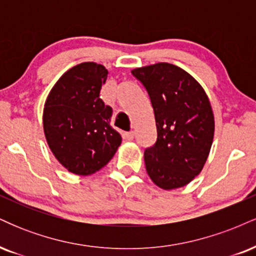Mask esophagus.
<instances>
[{
    "label": "esophagus",
    "mask_w": 256,
    "mask_h": 256,
    "mask_svg": "<svg viewBox=\"0 0 256 256\" xmlns=\"http://www.w3.org/2000/svg\"><path fill=\"white\" fill-rule=\"evenodd\" d=\"M134 134L132 131L125 132V134H124V138L126 140H134Z\"/></svg>",
    "instance_id": "esophagus-1"
}]
</instances>
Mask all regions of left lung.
<instances>
[{
  "instance_id": "1",
  "label": "left lung",
  "mask_w": 256,
  "mask_h": 256,
  "mask_svg": "<svg viewBox=\"0 0 256 256\" xmlns=\"http://www.w3.org/2000/svg\"><path fill=\"white\" fill-rule=\"evenodd\" d=\"M131 73L146 88L156 122V142L144 150L146 172L161 189L184 186L202 171L213 143L208 96L176 64L158 62Z\"/></svg>"
}]
</instances>
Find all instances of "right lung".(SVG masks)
I'll return each instance as SVG.
<instances>
[{
    "instance_id": "obj_1",
    "label": "right lung",
    "mask_w": 256,
    "mask_h": 256,
    "mask_svg": "<svg viewBox=\"0 0 256 256\" xmlns=\"http://www.w3.org/2000/svg\"><path fill=\"white\" fill-rule=\"evenodd\" d=\"M108 71L83 62L64 72L52 86L43 112V128L52 154L70 172L89 176L107 165L122 144L110 126L113 110L100 98Z\"/></svg>"
}]
</instances>
